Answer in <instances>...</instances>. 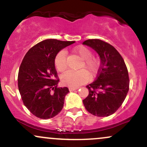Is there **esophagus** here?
Instances as JSON below:
<instances>
[{
  "label": "esophagus",
  "instance_id": "1",
  "mask_svg": "<svg viewBox=\"0 0 147 147\" xmlns=\"http://www.w3.org/2000/svg\"><path fill=\"white\" fill-rule=\"evenodd\" d=\"M68 89H69V91H70V92H72V91H74V90H77V89H78V88L69 87Z\"/></svg>",
  "mask_w": 147,
  "mask_h": 147
}]
</instances>
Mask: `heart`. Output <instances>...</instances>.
<instances>
[{
	"label": "heart",
	"instance_id": "1",
	"mask_svg": "<svg viewBox=\"0 0 147 147\" xmlns=\"http://www.w3.org/2000/svg\"><path fill=\"white\" fill-rule=\"evenodd\" d=\"M73 52L83 59L81 68L86 69L91 75L97 71L98 67V61L92 57V52L85 46L76 47ZM55 65L59 72H63L67 68L66 53L61 50L55 58ZM84 69L79 71L68 70L61 76L62 84L70 87H77L87 82L89 79L88 73Z\"/></svg>",
	"mask_w": 147,
	"mask_h": 147
}]
</instances>
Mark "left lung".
<instances>
[{
    "label": "left lung",
    "instance_id": "obj_1",
    "mask_svg": "<svg viewBox=\"0 0 147 147\" xmlns=\"http://www.w3.org/2000/svg\"><path fill=\"white\" fill-rule=\"evenodd\" d=\"M83 44L95 50L101 60L97 79L86 86L89 94L83 103L90 113L107 117L120 107L129 90L127 68L120 54L109 43L88 39Z\"/></svg>",
    "mask_w": 147,
    "mask_h": 147
}]
</instances>
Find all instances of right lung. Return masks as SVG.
Segmentation results:
<instances>
[{"mask_svg": "<svg viewBox=\"0 0 147 147\" xmlns=\"http://www.w3.org/2000/svg\"><path fill=\"white\" fill-rule=\"evenodd\" d=\"M75 41L46 39L30 48L20 65L18 86L23 104L36 117H54L63 107L67 87L58 88L55 58L58 52Z\"/></svg>", "mask_w": 147, "mask_h": 147, "instance_id": "right-lung-1", "label": "right lung"}]
</instances>
